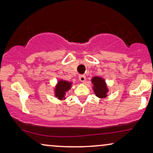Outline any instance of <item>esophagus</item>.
<instances>
[{
	"mask_svg": "<svg viewBox=\"0 0 153 153\" xmlns=\"http://www.w3.org/2000/svg\"><path fill=\"white\" fill-rule=\"evenodd\" d=\"M79 78V80H80L81 82H84V81H85V75H80Z\"/></svg>",
	"mask_w": 153,
	"mask_h": 153,
	"instance_id": "34e87169",
	"label": "esophagus"
}]
</instances>
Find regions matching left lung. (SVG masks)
I'll list each match as a JSON object with an SVG mask.
<instances>
[{
	"instance_id": "obj_1",
	"label": "left lung",
	"mask_w": 153,
	"mask_h": 153,
	"mask_svg": "<svg viewBox=\"0 0 153 153\" xmlns=\"http://www.w3.org/2000/svg\"><path fill=\"white\" fill-rule=\"evenodd\" d=\"M91 81L93 84V91L95 95L99 98H105L108 91L105 80L101 77L94 76Z\"/></svg>"
}]
</instances>
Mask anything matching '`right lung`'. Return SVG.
Instances as JSON below:
<instances>
[{
  "label": "right lung",
  "mask_w": 153,
  "mask_h": 153,
  "mask_svg": "<svg viewBox=\"0 0 153 153\" xmlns=\"http://www.w3.org/2000/svg\"><path fill=\"white\" fill-rule=\"evenodd\" d=\"M72 87V82H68V81L65 80L58 81L57 85H56L55 90V96L58 100H62L65 99V93Z\"/></svg>",
  "instance_id": "right-lung-1"
}]
</instances>
